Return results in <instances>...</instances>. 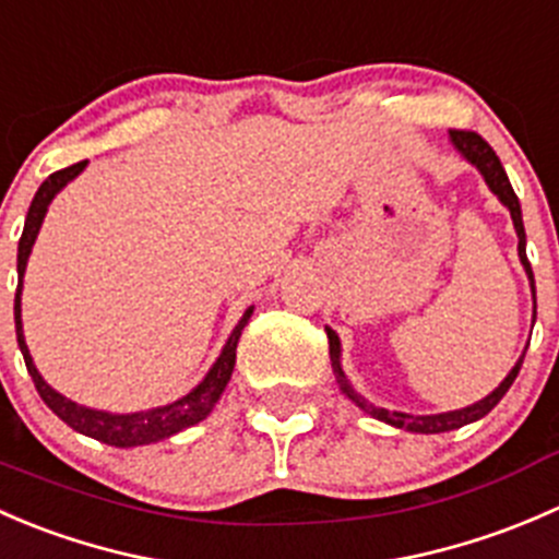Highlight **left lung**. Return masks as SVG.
Masks as SVG:
<instances>
[{"label": "left lung", "instance_id": "left-lung-1", "mask_svg": "<svg viewBox=\"0 0 559 559\" xmlns=\"http://www.w3.org/2000/svg\"><path fill=\"white\" fill-rule=\"evenodd\" d=\"M451 141H454V146L460 148L462 154L469 159V163L475 165V168L480 170V176L486 179V185H489V190L495 192L497 198H500L502 203L508 206V212H511V219H513V228H516V236H519V258H522V266L524 272H527L530 277V285H533V296H535V280H533V269H530V261H527V252H524V225H522V209H519V198L516 192H513L511 181H508L506 170H502L500 165V157L495 154V148L489 146V143L484 141V138L478 135V132L473 130H451ZM325 334H329V353H331V367H334V374L336 380H340L342 385V394L347 396V400L356 402L358 407H361L364 413H369L372 418H380V421L391 424V427H400V429H407V432H424V435H438V432H451V429H460L465 427L469 421H478V418H484L486 413L491 411V407L497 405V402L506 396V391L511 389V383L516 380L519 369H522V361L524 356L519 358L516 367L508 372V378L502 380L500 385H497L495 391H491L489 396H484L480 402H475V405L469 407H462V411H451V413H438V416H411V413H389L383 411V407H374L369 405L364 396H358L356 391H353V385L347 383L345 374H342V367H340V336L334 334L331 329H325Z\"/></svg>", "mask_w": 559, "mask_h": 559}]
</instances>
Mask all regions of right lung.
I'll use <instances>...</instances> for the list:
<instances>
[{
    "label": "right lung",
    "instance_id": "add662e5",
    "mask_svg": "<svg viewBox=\"0 0 559 559\" xmlns=\"http://www.w3.org/2000/svg\"><path fill=\"white\" fill-rule=\"evenodd\" d=\"M86 168V159L84 163H75L70 168L57 170V174L48 176L46 181L40 185V190L35 192V201H32L29 214H26V223H24V234H21L19 241V287H15V336H19V347L24 353V361L26 369H29L32 380H35V389L37 394L43 396L48 407L62 418L68 427H73L75 432L86 435V438L99 440V443H108L116 445V449H132V445H146V443H157V440L170 438V435L181 432V429L192 427V424L203 421V418L212 413V407L217 405L219 394L225 391L228 385L230 372H234V364H236V345H239V336L245 323L250 320L252 307L247 309L245 318L239 320V325L234 329L230 334L228 345L223 347L219 353L217 364L209 369V374L203 378V383L198 389H192L190 394L181 396L179 402L174 405H165V407H154V411H143V413H127V416H116V413H103V411H92V407L84 405H75V402L64 400L62 394L51 389L46 380L40 378V372L35 369L29 356V347L24 342V329H21V282H24V272H26V258H29L32 245L37 239V230H40L43 217L48 212V203L53 201L59 190L68 185L70 179L81 174Z\"/></svg>",
    "mask_w": 559,
    "mask_h": 559
}]
</instances>
